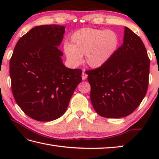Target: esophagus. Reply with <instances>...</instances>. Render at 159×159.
Instances as JSON below:
<instances>
[{
    "mask_svg": "<svg viewBox=\"0 0 159 159\" xmlns=\"http://www.w3.org/2000/svg\"><path fill=\"white\" fill-rule=\"evenodd\" d=\"M87 74L85 73V70H83V73H82V79L83 80H85L87 79Z\"/></svg>",
    "mask_w": 159,
    "mask_h": 159,
    "instance_id": "esophagus-1",
    "label": "esophagus"
}]
</instances>
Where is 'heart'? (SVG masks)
I'll use <instances>...</instances> for the list:
<instances>
[{
	"mask_svg": "<svg viewBox=\"0 0 159 159\" xmlns=\"http://www.w3.org/2000/svg\"><path fill=\"white\" fill-rule=\"evenodd\" d=\"M119 44V37L112 30L85 28L71 35L63 50L67 61L72 66H79L85 55L87 65L97 69L112 58Z\"/></svg>",
	"mask_w": 159,
	"mask_h": 159,
	"instance_id": "b5f03b06",
	"label": "heart"
}]
</instances>
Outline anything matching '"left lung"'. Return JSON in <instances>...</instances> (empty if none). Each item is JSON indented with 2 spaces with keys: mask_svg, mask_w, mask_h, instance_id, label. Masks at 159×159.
<instances>
[{
  "mask_svg": "<svg viewBox=\"0 0 159 159\" xmlns=\"http://www.w3.org/2000/svg\"><path fill=\"white\" fill-rule=\"evenodd\" d=\"M150 63L141 38L125 26L123 44L112 58L102 67L86 72L96 112L107 118L133 113L146 94Z\"/></svg>",
  "mask_w": 159,
  "mask_h": 159,
  "instance_id": "left-lung-1",
  "label": "left lung"
}]
</instances>
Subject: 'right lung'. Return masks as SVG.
Here are the masks:
<instances>
[{
	"label": "right lung",
	"instance_id": "1",
	"mask_svg": "<svg viewBox=\"0 0 159 159\" xmlns=\"http://www.w3.org/2000/svg\"><path fill=\"white\" fill-rule=\"evenodd\" d=\"M65 26L31 29L20 38L9 61L13 97L23 112L37 121H50L65 113L82 80V70L63 65L58 47Z\"/></svg>",
	"mask_w": 159,
	"mask_h": 159
}]
</instances>
